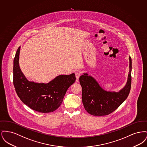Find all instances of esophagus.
Listing matches in <instances>:
<instances>
[{"mask_svg":"<svg viewBox=\"0 0 147 147\" xmlns=\"http://www.w3.org/2000/svg\"><path fill=\"white\" fill-rule=\"evenodd\" d=\"M80 74H81V73L80 71H77L76 73V77L77 79H79V78L80 76Z\"/></svg>","mask_w":147,"mask_h":147,"instance_id":"34e87169","label":"esophagus"}]
</instances>
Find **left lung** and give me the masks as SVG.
Segmentation results:
<instances>
[{"label":"left lung","mask_w":147,"mask_h":147,"mask_svg":"<svg viewBox=\"0 0 147 147\" xmlns=\"http://www.w3.org/2000/svg\"><path fill=\"white\" fill-rule=\"evenodd\" d=\"M129 66L125 86L119 92L106 91L88 73L79 78L82 88V101L85 110L93 116L108 115L116 110L128 97L131 87L132 59L129 57Z\"/></svg>","instance_id":"1"}]
</instances>
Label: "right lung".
<instances>
[{
	"instance_id": "obj_1",
	"label": "right lung",
	"mask_w": 147,
	"mask_h": 147,
	"mask_svg": "<svg viewBox=\"0 0 147 147\" xmlns=\"http://www.w3.org/2000/svg\"><path fill=\"white\" fill-rule=\"evenodd\" d=\"M20 51V47L16 51L13 66V83L17 95L24 104L35 111H55L61 105L69 87L75 82V74L59 75L46 84L30 82L19 66Z\"/></svg>"
}]
</instances>
